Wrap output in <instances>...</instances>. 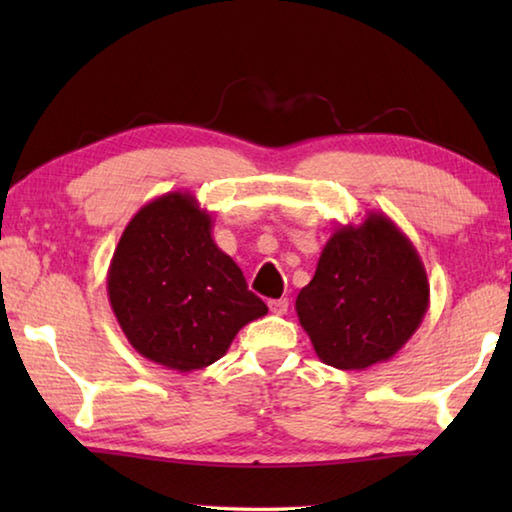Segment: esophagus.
Masks as SVG:
<instances>
[{"instance_id":"34e87169","label":"esophagus","mask_w":512,"mask_h":512,"mask_svg":"<svg viewBox=\"0 0 512 512\" xmlns=\"http://www.w3.org/2000/svg\"><path fill=\"white\" fill-rule=\"evenodd\" d=\"M268 307H271L273 314H277V316H284V314H287V309H289V300H287V298L271 300V302H268Z\"/></svg>"}]
</instances>
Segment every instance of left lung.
I'll list each match as a JSON object with an SVG mask.
<instances>
[{
  "label": "left lung",
  "mask_w": 512,
  "mask_h": 512,
  "mask_svg": "<svg viewBox=\"0 0 512 512\" xmlns=\"http://www.w3.org/2000/svg\"><path fill=\"white\" fill-rule=\"evenodd\" d=\"M427 309L422 259L384 212L336 228L296 300L318 359L339 370H366L395 357Z\"/></svg>",
  "instance_id": "8db88e82"
}]
</instances>
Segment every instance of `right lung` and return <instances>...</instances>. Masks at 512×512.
Instances as JSON below:
<instances>
[{"instance_id": "add662e5", "label": "right lung", "mask_w": 512, "mask_h": 512, "mask_svg": "<svg viewBox=\"0 0 512 512\" xmlns=\"http://www.w3.org/2000/svg\"><path fill=\"white\" fill-rule=\"evenodd\" d=\"M108 300L128 343L178 372L219 361L239 329L268 311L189 192L153 198L128 221L110 259Z\"/></svg>"}]
</instances>
